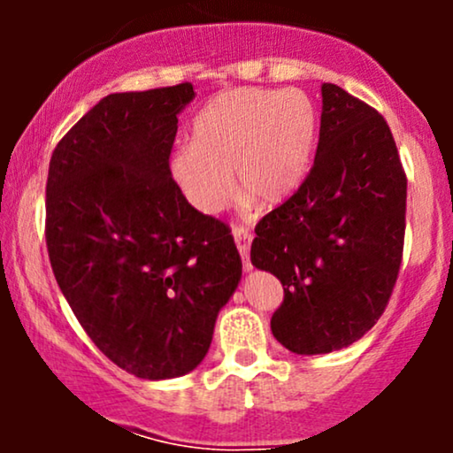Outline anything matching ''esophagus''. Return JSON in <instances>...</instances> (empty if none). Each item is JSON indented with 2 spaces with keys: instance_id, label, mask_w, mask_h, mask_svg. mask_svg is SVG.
<instances>
[{
  "instance_id": "obj_1",
  "label": "esophagus",
  "mask_w": 453,
  "mask_h": 453,
  "mask_svg": "<svg viewBox=\"0 0 453 453\" xmlns=\"http://www.w3.org/2000/svg\"><path fill=\"white\" fill-rule=\"evenodd\" d=\"M232 234H234V241H236L238 251H241V256H242L244 270H251V262H249V247H251V238H253L251 232H249L247 227L236 226L232 230Z\"/></svg>"
}]
</instances>
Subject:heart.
I'll return each mask as SVG.
<instances>
[{
	"mask_svg": "<svg viewBox=\"0 0 453 453\" xmlns=\"http://www.w3.org/2000/svg\"><path fill=\"white\" fill-rule=\"evenodd\" d=\"M317 111L298 89H234L197 112L191 144L173 155V174L191 204L217 212L234 179L242 191L279 202L303 183L313 157Z\"/></svg>",
	"mask_w": 453,
	"mask_h": 453,
	"instance_id": "b5f03b06",
	"label": "heart"
}]
</instances>
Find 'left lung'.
I'll return each instance as SVG.
<instances>
[{"instance_id": "8db88e82", "label": "left lung", "mask_w": 453, "mask_h": 453, "mask_svg": "<svg viewBox=\"0 0 453 453\" xmlns=\"http://www.w3.org/2000/svg\"><path fill=\"white\" fill-rule=\"evenodd\" d=\"M315 161L292 197L256 226L253 266L283 285L270 327L289 351L330 353L362 339L389 303L404 247L407 174L386 119L321 87Z\"/></svg>"}]
</instances>
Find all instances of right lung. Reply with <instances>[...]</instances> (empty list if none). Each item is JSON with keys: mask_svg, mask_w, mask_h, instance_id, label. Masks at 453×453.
<instances>
[{"mask_svg": "<svg viewBox=\"0 0 453 453\" xmlns=\"http://www.w3.org/2000/svg\"><path fill=\"white\" fill-rule=\"evenodd\" d=\"M191 82L112 93L57 142L46 249L78 324L140 379L187 375L242 274L227 223L196 211L170 173Z\"/></svg>", "mask_w": 453, "mask_h": 453, "instance_id": "1", "label": "right lung"}]
</instances>
